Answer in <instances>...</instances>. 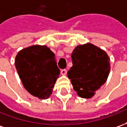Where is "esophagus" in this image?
Returning <instances> with one entry per match:
<instances>
[{
    "label": "esophagus",
    "mask_w": 127,
    "mask_h": 127,
    "mask_svg": "<svg viewBox=\"0 0 127 127\" xmlns=\"http://www.w3.org/2000/svg\"><path fill=\"white\" fill-rule=\"evenodd\" d=\"M66 73H67V70H66V69H62V70H61V73L63 75H66Z\"/></svg>",
    "instance_id": "1"
}]
</instances>
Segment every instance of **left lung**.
<instances>
[{"label":"left lung","mask_w":127,"mask_h":127,"mask_svg":"<svg viewBox=\"0 0 127 127\" xmlns=\"http://www.w3.org/2000/svg\"><path fill=\"white\" fill-rule=\"evenodd\" d=\"M73 66L67 75L82 98L93 97L106 82L110 71L106 52L91 43L80 45L71 54Z\"/></svg>","instance_id":"left-lung-1"}]
</instances>
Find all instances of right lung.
<instances>
[{
	"instance_id": "1",
	"label": "right lung",
	"mask_w": 127,
	"mask_h": 127,
	"mask_svg": "<svg viewBox=\"0 0 127 127\" xmlns=\"http://www.w3.org/2000/svg\"><path fill=\"white\" fill-rule=\"evenodd\" d=\"M15 65L24 87L41 99L49 98L60 74L54 54L45 45H32L20 51Z\"/></svg>"
}]
</instances>
